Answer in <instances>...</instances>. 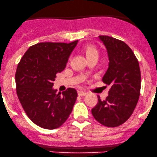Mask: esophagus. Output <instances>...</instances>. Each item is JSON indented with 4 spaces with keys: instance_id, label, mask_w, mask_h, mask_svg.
Listing matches in <instances>:
<instances>
[{
    "instance_id": "34e87169",
    "label": "esophagus",
    "mask_w": 157,
    "mask_h": 157,
    "mask_svg": "<svg viewBox=\"0 0 157 157\" xmlns=\"http://www.w3.org/2000/svg\"><path fill=\"white\" fill-rule=\"evenodd\" d=\"M78 94L79 96H81V97H82V96H85L86 94H87V92L82 91V90H79L78 92Z\"/></svg>"
}]
</instances>
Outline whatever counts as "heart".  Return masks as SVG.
I'll return each instance as SVG.
<instances>
[{"instance_id": "1", "label": "heart", "mask_w": 157, "mask_h": 157, "mask_svg": "<svg viewBox=\"0 0 157 157\" xmlns=\"http://www.w3.org/2000/svg\"><path fill=\"white\" fill-rule=\"evenodd\" d=\"M83 53L85 55L87 60L94 58H98L99 57L98 50H97V48L95 46L92 45H87L84 47Z\"/></svg>"}]
</instances>
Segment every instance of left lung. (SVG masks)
<instances>
[{"mask_svg":"<svg viewBox=\"0 0 157 157\" xmlns=\"http://www.w3.org/2000/svg\"><path fill=\"white\" fill-rule=\"evenodd\" d=\"M109 58V68L102 82L111 86L109 96L93 108L94 117L102 125L115 127L132 115L139 101L141 72L137 58L124 42L108 36H98Z\"/></svg>","mask_w":157,"mask_h":157,"instance_id":"1","label":"left lung"}]
</instances>
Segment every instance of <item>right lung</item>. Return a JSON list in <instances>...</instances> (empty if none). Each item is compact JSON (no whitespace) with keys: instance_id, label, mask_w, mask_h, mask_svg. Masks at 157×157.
<instances>
[{"instance_id":"obj_1","label":"right lung","mask_w":157,"mask_h":157,"mask_svg":"<svg viewBox=\"0 0 157 157\" xmlns=\"http://www.w3.org/2000/svg\"><path fill=\"white\" fill-rule=\"evenodd\" d=\"M77 43H38L28 48L18 64L15 78L18 99L28 117L40 127L58 128L71 114L76 90L57 94L53 82L64 70Z\"/></svg>"}]
</instances>
